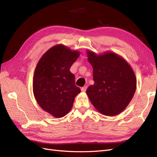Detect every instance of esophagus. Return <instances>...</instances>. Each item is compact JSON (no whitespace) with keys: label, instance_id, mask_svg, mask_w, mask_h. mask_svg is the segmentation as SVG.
I'll list each match as a JSON object with an SVG mask.
<instances>
[{"label":"esophagus","instance_id":"esophagus-1","mask_svg":"<svg viewBox=\"0 0 157 157\" xmlns=\"http://www.w3.org/2000/svg\"><path fill=\"white\" fill-rule=\"evenodd\" d=\"M86 89H87V86H84V87H82V88H81V90H82V92H86Z\"/></svg>","mask_w":157,"mask_h":157}]
</instances>
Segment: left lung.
<instances>
[{
  "label": "left lung",
  "mask_w": 157,
  "mask_h": 157,
  "mask_svg": "<svg viewBox=\"0 0 157 157\" xmlns=\"http://www.w3.org/2000/svg\"><path fill=\"white\" fill-rule=\"evenodd\" d=\"M93 67L94 84L86 94L97 110L105 116H115L124 110L134 96L136 78L127 61L115 53L96 55L87 51Z\"/></svg>",
  "instance_id": "obj_1"
}]
</instances>
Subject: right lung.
Wrapping results in <instances>:
<instances>
[{
	"label": "right lung",
	"instance_id": "1",
	"mask_svg": "<svg viewBox=\"0 0 157 157\" xmlns=\"http://www.w3.org/2000/svg\"><path fill=\"white\" fill-rule=\"evenodd\" d=\"M80 55L62 44L52 47L38 62L33 76V90L38 104L56 118L65 116L80 92L75 84L70 68Z\"/></svg>",
	"mask_w": 157,
	"mask_h": 157
}]
</instances>
